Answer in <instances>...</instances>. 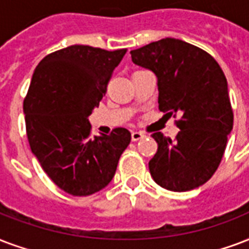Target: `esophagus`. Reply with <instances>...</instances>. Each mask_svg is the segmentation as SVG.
<instances>
[{
	"label": "esophagus",
	"instance_id": "esophagus-1",
	"mask_svg": "<svg viewBox=\"0 0 249 249\" xmlns=\"http://www.w3.org/2000/svg\"><path fill=\"white\" fill-rule=\"evenodd\" d=\"M145 137V134L142 132H133L132 133V141H140Z\"/></svg>",
	"mask_w": 249,
	"mask_h": 249
}]
</instances>
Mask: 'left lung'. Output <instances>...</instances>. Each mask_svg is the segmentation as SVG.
I'll return each instance as SVG.
<instances>
[{"label": "left lung", "mask_w": 249, "mask_h": 249, "mask_svg": "<svg viewBox=\"0 0 249 249\" xmlns=\"http://www.w3.org/2000/svg\"><path fill=\"white\" fill-rule=\"evenodd\" d=\"M132 61L158 78L159 109L181 113L175 141L160 132L151 134L158 151L149 162L158 185L187 192L205 184L222 160L232 130L227 81L218 62L198 47L166 37L130 51Z\"/></svg>", "instance_id": "left-lung-1"}]
</instances>
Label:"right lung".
<instances>
[{
    "label": "right lung",
    "mask_w": 249,
    "mask_h": 249,
    "mask_svg": "<svg viewBox=\"0 0 249 249\" xmlns=\"http://www.w3.org/2000/svg\"><path fill=\"white\" fill-rule=\"evenodd\" d=\"M125 53L70 45L45 56L34 71L23 102L30 147L45 174L69 195L90 196L107 187L130 143L125 128L91 137L89 121Z\"/></svg>",
    "instance_id": "1"
}]
</instances>
